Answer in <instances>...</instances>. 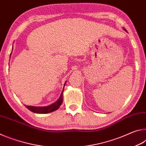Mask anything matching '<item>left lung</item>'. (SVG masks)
<instances>
[{
	"label": "left lung",
	"instance_id": "obj_1",
	"mask_svg": "<svg viewBox=\"0 0 146 146\" xmlns=\"http://www.w3.org/2000/svg\"><path fill=\"white\" fill-rule=\"evenodd\" d=\"M123 30H124L125 31H126V32H127V30H126V29H125V28H123Z\"/></svg>",
	"mask_w": 146,
	"mask_h": 146
}]
</instances>
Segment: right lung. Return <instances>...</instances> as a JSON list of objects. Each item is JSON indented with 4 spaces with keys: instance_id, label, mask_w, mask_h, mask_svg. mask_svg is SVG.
Here are the masks:
<instances>
[{
    "instance_id": "1",
    "label": "right lung",
    "mask_w": 146,
    "mask_h": 146,
    "mask_svg": "<svg viewBox=\"0 0 146 146\" xmlns=\"http://www.w3.org/2000/svg\"><path fill=\"white\" fill-rule=\"evenodd\" d=\"M12 51H13V49H12ZM11 51V52H12ZM11 55V53L10 54V56ZM67 82V81H66ZM64 84V88L66 85V83ZM64 88L62 91L61 95L59 97L58 99L53 104H51V105H49L48 106H42V107H39V106H26L24 105L28 109L29 111H31L35 113H38V114H45V113H51L54 111L57 110L60 107V105L62 104L63 101V91H64Z\"/></svg>"
}]
</instances>
